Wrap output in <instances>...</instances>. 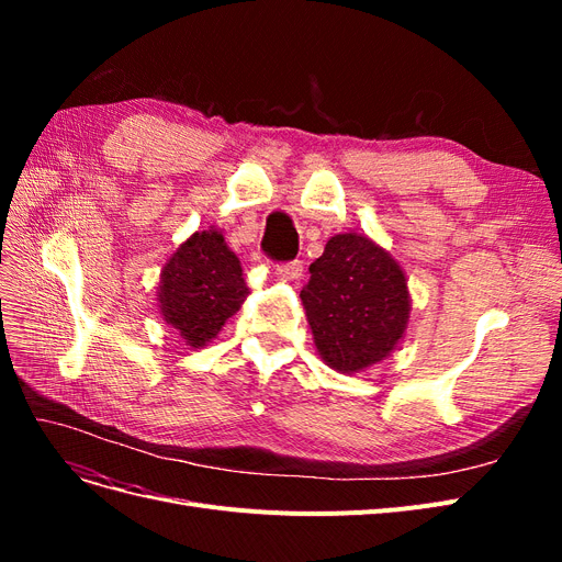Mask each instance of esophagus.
<instances>
[{"instance_id": "1", "label": "esophagus", "mask_w": 562, "mask_h": 562, "mask_svg": "<svg viewBox=\"0 0 562 562\" xmlns=\"http://www.w3.org/2000/svg\"><path fill=\"white\" fill-rule=\"evenodd\" d=\"M277 274L279 279L288 281V283H295L302 277V265L300 262H285L277 267Z\"/></svg>"}]
</instances>
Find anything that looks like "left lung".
Masks as SVG:
<instances>
[{
	"label": "left lung",
	"instance_id": "1",
	"mask_svg": "<svg viewBox=\"0 0 562 562\" xmlns=\"http://www.w3.org/2000/svg\"><path fill=\"white\" fill-rule=\"evenodd\" d=\"M302 288L321 361L361 372L384 361L405 337L413 300L403 267L366 234H335Z\"/></svg>",
	"mask_w": 562,
	"mask_h": 562
}]
</instances>
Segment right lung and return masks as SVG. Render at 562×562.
Returning a JSON list of instances; mask_svg holds the SVG:
<instances>
[{
	"instance_id": "1",
	"label": "right lung",
	"mask_w": 562,
	"mask_h": 562,
	"mask_svg": "<svg viewBox=\"0 0 562 562\" xmlns=\"http://www.w3.org/2000/svg\"><path fill=\"white\" fill-rule=\"evenodd\" d=\"M250 288L241 260L229 250L225 236L211 227L194 232L166 260L157 307L166 326L180 333L184 345L203 349L223 330L227 318L241 310Z\"/></svg>"
}]
</instances>
